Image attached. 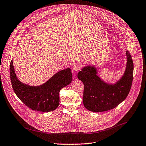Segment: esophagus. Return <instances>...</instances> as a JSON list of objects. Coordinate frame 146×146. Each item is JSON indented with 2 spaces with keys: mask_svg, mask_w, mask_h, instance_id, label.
I'll list each match as a JSON object with an SVG mask.
<instances>
[{
  "mask_svg": "<svg viewBox=\"0 0 146 146\" xmlns=\"http://www.w3.org/2000/svg\"><path fill=\"white\" fill-rule=\"evenodd\" d=\"M80 65H78L77 64H76V65H73V72L78 71V70H80Z\"/></svg>",
  "mask_w": 146,
  "mask_h": 146,
  "instance_id": "34e87169",
  "label": "esophagus"
}]
</instances>
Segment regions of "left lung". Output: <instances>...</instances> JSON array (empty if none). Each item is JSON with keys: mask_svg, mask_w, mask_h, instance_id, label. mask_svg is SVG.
<instances>
[{"mask_svg": "<svg viewBox=\"0 0 146 146\" xmlns=\"http://www.w3.org/2000/svg\"><path fill=\"white\" fill-rule=\"evenodd\" d=\"M127 65L122 76L114 83L104 81L98 76L94 65L83 67L77 74L84 86L83 104L89 111L102 112L113 109L126 99L130 91L133 74V64L129 51H126Z\"/></svg>", "mask_w": 146, "mask_h": 146, "instance_id": "left-lung-1", "label": "left lung"}]
</instances>
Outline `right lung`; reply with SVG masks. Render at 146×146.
<instances>
[{"mask_svg": "<svg viewBox=\"0 0 146 146\" xmlns=\"http://www.w3.org/2000/svg\"><path fill=\"white\" fill-rule=\"evenodd\" d=\"M10 76L13 90L25 105L33 110L49 112L59 105V91L72 81L70 68L61 70L54 74L44 84L32 86L21 81L15 74L13 59L10 66Z\"/></svg>", "mask_w": 146, "mask_h": 146, "instance_id": "obj_1", "label": "right lung"}]
</instances>
